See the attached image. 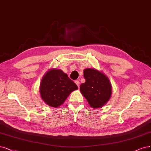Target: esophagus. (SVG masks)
<instances>
[{"label":"esophagus","instance_id":"obj_1","mask_svg":"<svg viewBox=\"0 0 151 151\" xmlns=\"http://www.w3.org/2000/svg\"><path fill=\"white\" fill-rule=\"evenodd\" d=\"M75 83L76 84V85L77 86V87H79V85H80V82L79 81H75Z\"/></svg>","mask_w":151,"mask_h":151}]
</instances>
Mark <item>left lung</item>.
I'll return each instance as SVG.
<instances>
[{"label": "left lung", "mask_w": 151, "mask_h": 151, "mask_svg": "<svg viewBox=\"0 0 151 151\" xmlns=\"http://www.w3.org/2000/svg\"><path fill=\"white\" fill-rule=\"evenodd\" d=\"M86 80L80 86L82 94L92 108L101 107L111 97L112 87L109 79L102 72L94 69L84 70Z\"/></svg>", "instance_id": "obj_1"}]
</instances>
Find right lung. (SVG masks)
Returning <instances> with one entry per match:
<instances>
[{"mask_svg": "<svg viewBox=\"0 0 151 151\" xmlns=\"http://www.w3.org/2000/svg\"><path fill=\"white\" fill-rule=\"evenodd\" d=\"M77 85L60 69H51L44 76L40 86V96L49 106L57 107L64 102Z\"/></svg>", "mask_w": 151, "mask_h": 151, "instance_id": "right-lung-1", "label": "right lung"}]
</instances>
